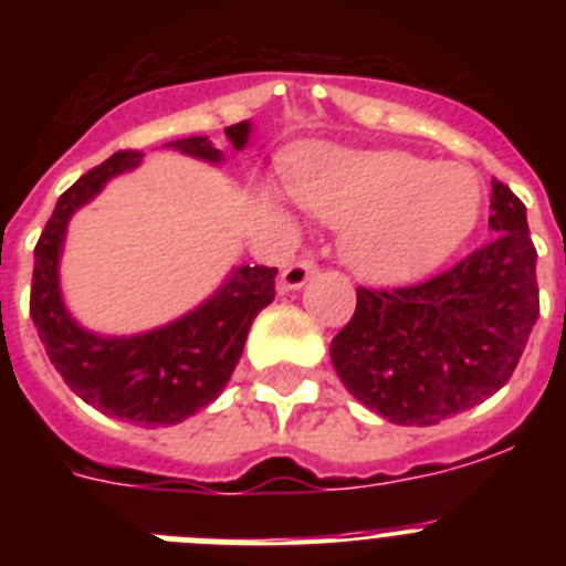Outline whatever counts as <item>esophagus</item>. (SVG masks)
<instances>
[{"mask_svg":"<svg viewBox=\"0 0 566 566\" xmlns=\"http://www.w3.org/2000/svg\"><path fill=\"white\" fill-rule=\"evenodd\" d=\"M314 272H317V260L314 258L294 260V263H289V266L280 272V289H283V292H292V289L306 286Z\"/></svg>","mask_w":566,"mask_h":566,"instance_id":"esophagus-1","label":"esophagus"}]
</instances>
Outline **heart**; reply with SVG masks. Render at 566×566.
Masks as SVG:
<instances>
[{"instance_id":"obj_1","label":"heart","mask_w":566,"mask_h":566,"mask_svg":"<svg viewBox=\"0 0 566 566\" xmlns=\"http://www.w3.org/2000/svg\"><path fill=\"white\" fill-rule=\"evenodd\" d=\"M294 195L319 221L345 229V260L377 283L439 266L473 232L482 209L473 169L399 149H312L294 167Z\"/></svg>"}]
</instances>
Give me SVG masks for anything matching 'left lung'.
Segmentation results:
<instances>
[{
	"mask_svg": "<svg viewBox=\"0 0 566 566\" xmlns=\"http://www.w3.org/2000/svg\"><path fill=\"white\" fill-rule=\"evenodd\" d=\"M490 238L451 269L397 289H357L332 339L345 388L397 424H437L484 402L522 359L538 319L527 207L490 181Z\"/></svg>",
	"mask_w": 566,
	"mask_h": 566,
	"instance_id": "8db88e82",
	"label": "left lung"
}]
</instances>
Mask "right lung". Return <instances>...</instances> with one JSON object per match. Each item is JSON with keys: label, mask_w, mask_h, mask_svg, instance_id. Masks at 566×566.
<instances>
[{"label": "right lung", "mask_w": 566, "mask_h": 566, "mask_svg": "<svg viewBox=\"0 0 566 566\" xmlns=\"http://www.w3.org/2000/svg\"><path fill=\"white\" fill-rule=\"evenodd\" d=\"M247 122L227 127V138L238 149L247 144ZM169 147L203 161H221V149H214L207 135L181 138ZM138 161L142 153L122 149L62 192L33 249L36 263L30 286V317L50 363L56 365L70 391L107 417L158 428L184 422L227 388L247 345L252 319L274 300L277 269H234L223 289H218L203 306L158 332L138 337H98L78 328L64 312L59 294L64 229L70 214L87 203L113 175L127 172Z\"/></svg>", "instance_id": "obj_1"}]
</instances>
